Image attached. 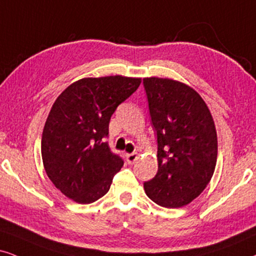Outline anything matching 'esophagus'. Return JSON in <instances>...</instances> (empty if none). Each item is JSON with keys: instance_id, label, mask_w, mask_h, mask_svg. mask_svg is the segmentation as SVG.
<instances>
[{"instance_id": "obj_1", "label": "esophagus", "mask_w": 256, "mask_h": 256, "mask_svg": "<svg viewBox=\"0 0 256 256\" xmlns=\"http://www.w3.org/2000/svg\"><path fill=\"white\" fill-rule=\"evenodd\" d=\"M137 160H138V154H136V152H134V154H126V160H128V164H134Z\"/></svg>"}]
</instances>
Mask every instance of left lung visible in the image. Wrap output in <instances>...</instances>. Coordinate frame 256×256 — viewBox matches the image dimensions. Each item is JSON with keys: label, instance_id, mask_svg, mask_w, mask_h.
<instances>
[{"label": "left lung", "instance_id": "8db88e82", "mask_svg": "<svg viewBox=\"0 0 256 256\" xmlns=\"http://www.w3.org/2000/svg\"><path fill=\"white\" fill-rule=\"evenodd\" d=\"M143 84L158 143V171L144 183L145 194L164 208H180L195 200L214 174V119L202 96L186 84L156 76L145 78Z\"/></svg>", "mask_w": 256, "mask_h": 256}]
</instances>
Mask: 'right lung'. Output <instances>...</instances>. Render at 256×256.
<instances>
[{"instance_id": "add662e5", "label": "right lung", "mask_w": 256, "mask_h": 256, "mask_svg": "<svg viewBox=\"0 0 256 256\" xmlns=\"http://www.w3.org/2000/svg\"><path fill=\"white\" fill-rule=\"evenodd\" d=\"M140 82L122 76L84 78L54 102L42 132V162L56 189L74 202L88 204L104 196L124 166L105 138L116 108Z\"/></svg>"}]
</instances>
